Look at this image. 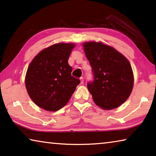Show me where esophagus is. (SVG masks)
I'll return each instance as SVG.
<instances>
[{
	"mask_svg": "<svg viewBox=\"0 0 156 156\" xmlns=\"http://www.w3.org/2000/svg\"><path fill=\"white\" fill-rule=\"evenodd\" d=\"M80 84L83 85V83H84V78H83V77H81V78H80Z\"/></svg>",
	"mask_w": 156,
	"mask_h": 156,
	"instance_id": "esophagus-1",
	"label": "esophagus"
}]
</instances>
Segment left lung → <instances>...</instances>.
Here are the masks:
<instances>
[{"instance_id": "1", "label": "left lung", "mask_w": 156, "mask_h": 156, "mask_svg": "<svg viewBox=\"0 0 156 156\" xmlns=\"http://www.w3.org/2000/svg\"><path fill=\"white\" fill-rule=\"evenodd\" d=\"M83 45L94 76L87 86L94 103L106 110L118 107L128 99L133 88L134 75L129 61L102 43L87 42Z\"/></svg>"}]
</instances>
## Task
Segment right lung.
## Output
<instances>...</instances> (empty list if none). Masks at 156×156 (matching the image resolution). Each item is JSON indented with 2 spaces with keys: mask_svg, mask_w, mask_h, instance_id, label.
I'll return each mask as SVG.
<instances>
[{
  "mask_svg": "<svg viewBox=\"0 0 156 156\" xmlns=\"http://www.w3.org/2000/svg\"><path fill=\"white\" fill-rule=\"evenodd\" d=\"M75 45L57 43L44 49L28 67L25 85L29 97L44 110L56 111L66 105L80 80L71 76L68 59Z\"/></svg>",
  "mask_w": 156,
  "mask_h": 156,
  "instance_id": "right-lung-1",
  "label": "right lung"
}]
</instances>
